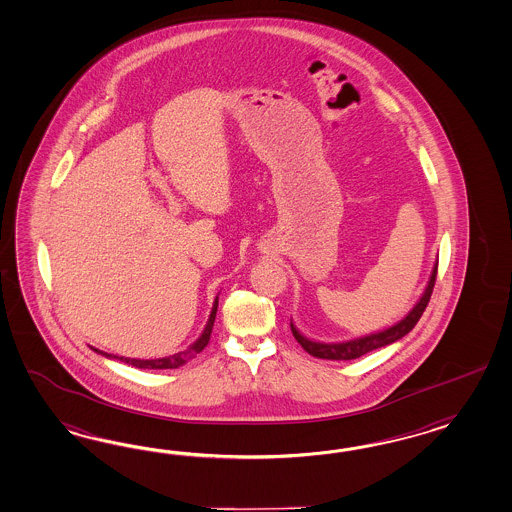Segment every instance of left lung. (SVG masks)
I'll return each mask as SVG.
<instances>
[{
	"label": "left lung",
	"mask_w": 512,
	"mask_h": 512,
	"mask_svg": "<svg viewBox=\"0 0 512 512\" xmlns=\"http://www.w3.org/2000/svg\"><path fill=\"white\" fill-rule=\"evenodd\" d=\"M436 272H438V259H436V263L432 266L427 287H425L423 294L419 296V300L415 302L414 307L399 322H395L389 328L367 333V335H360V337H354V339H346V341L324 343V341H315V339L305 337L304 333L294 326L291 318L292 335L296 337V341L300 345L304 346L305 352H309L315 358H322V360H356V358H360V356L367 354V352H373L376 348L393 345V343H397L399 339H402L406 333L412 332L415 324H417V320L423 315L425 307L429 304L434 283H436Z\"/></svg>",
	"instance_id": "left-lung-1"
}]
</instances>
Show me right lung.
<instances>
[{"mask_svg": "<svg viewBox=\"0 0 512 512\" xmlns=\"http://www.w3.org/2000/svg\"><path fill=\"white\" fill-rule=\"evenodd\" d=\"M216 311H218V296H216V300H214V304H212V311H210V315H208L207 326L203 328L201 335L195 339L192 345L188 346V348H184L182 352L173 354V356L156 358V360H136V358H125V356H113V354L98 350L95 346H91V348H93L97 354H100V356L108 358V360L125 361L128 365L138 367V369H179L184 363H188L192 358H195V356L208 345V339H210V333H212V326H214V320H216Z\"/></svg>", "mask_w": 512, "mask_h": 512, "instance_id": "right-lung-1", "label": "right lung"}]
</instances>
